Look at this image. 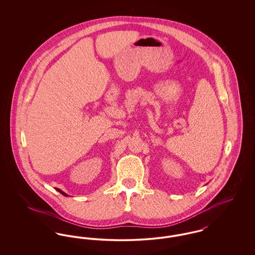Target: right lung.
<instances>
[{"mask_svg":"<svg viewBox=\"0 0 255 255\" xmlns=\"http://www.w3.org/2000/svg\"><path fill=\"white\" fill-rule=\"evenodd\" d=\"M55 189H56V190H57V191H58V192H60L61 194L64 195V196H66V197H68V196H69V195L66 194V193H65V192H63V191H62V190H60V189H59V188H55Z\"/></svg>","mask_w":255,"mask_h":255,"instance_id":"right-lung-1","label":"right lung"}]
</instances>
